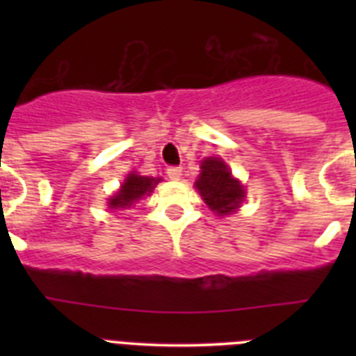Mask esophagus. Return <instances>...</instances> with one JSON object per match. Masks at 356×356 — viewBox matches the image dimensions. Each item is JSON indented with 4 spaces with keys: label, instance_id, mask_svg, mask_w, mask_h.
<instances>
[{
    "label": "esophagus",
    "instance_id": "34e87169",
    "mask_svg": "<svg viewBox=\"0 0 356 356\" xmlns=\"http://www.w3.org/2000/svg\"><path fill=\"white\" fill-rule=\"evenodd\" d=\"M168 176L171 178V180H180V178H181V168L171 165V168H168Z\"/></svg>",
    "mask_w": 356,
    "mask_h": 356
}]
</instances>
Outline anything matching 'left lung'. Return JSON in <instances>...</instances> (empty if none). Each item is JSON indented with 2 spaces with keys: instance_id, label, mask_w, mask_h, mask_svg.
Here are the masks:
<instances>
[{
  "instance_id": "8db88e82",
  "label": "left lung",
  "mask_w": 356,
  "mask_h": 356,
  "mask_svg": "<svg viewBox=\"0 0 356 356\" xmlns=\"http://www.w3.org/2000/svg\"><path fill=\"white\" fill-rule=\"evenodd\" d=\"M196 187L210 210L219 216L232 213L244 200L242 185L232 176L228 165L217 156H209L201 162V175Z\"/></svg>"
}]
</instances>
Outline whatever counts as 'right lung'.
<instances>
[{"mask_svg":"<svg viewBox=\"0 0 356 356\" xmlns=\"http://www.w3.org/2000/svg\"><path fill=\"white\" fill-rule=\"evenodd\" d=\"M159 181L160 178L155 180V178H147V176H139L131 172V175H128L124 184L121 185L119 193L110 197L108 207L110 209H130L135 201L140 200L144 194H149Z\"/></svg>","mask_w":356,"mask_h":356,"instance_id":"obj_1","label":"right lung"}]
</instances>
